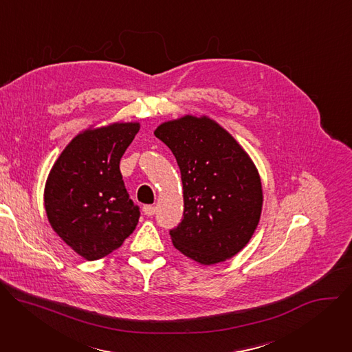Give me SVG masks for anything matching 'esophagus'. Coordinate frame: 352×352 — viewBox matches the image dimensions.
<instances>
[{
  "instance_id": "esophagus-1",
  "label": "esophagus",
  "mask_w": 352,
  "mask_h": 352,
  "mask_svg": "<svg viewBox=\"0 0 352 352\" xmlns=\"http://www.w3.org/2000/svg\"><path fill=\"white\" fill-rule=\"evenodd\" d=\"M155 212H156V209H155V206H152V205L143 206V213H144L147 217H152V216L155 214Z\"/></svg>"
}]
</instances>
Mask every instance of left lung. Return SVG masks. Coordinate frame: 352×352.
<instances>
[{"label": "left lung", "instance_id": "obj_1", "mask_svg": "<svg viewBox=\"0 0 352 352\" xmlns=\"http://www.w3.org/2000/svg\"><path fill=\"white\" fill-rule=\"evenodd\" d=\"M155 135L177 159L184 219L170 231L174 246L200 265L235 256L252 238L262 214L259 171L243 147L208 116L160 124Z\"/></svg>", "mask_w": 352, "mask_h": 352}]
</instances>
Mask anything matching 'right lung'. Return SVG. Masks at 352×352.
<instances>
[{
  "label": "right lung",
  "mask_w": 352,
  "mask_h": 352,
  "mask_svg": "<svg viewBox=\"0 0 352 352\" xmlns=\"http://www.w3.org/2000/svg\"><path fill=\"white\" fill-rule=\"evenodd\" d=\"M139 122L89 126L63 150L44 186V209L57 235L86 261L110 255L133 232L139 208L120 171V160Z\"/></svg>",
  "instance_id": "right-lung-1"
}]
</instances>
